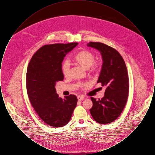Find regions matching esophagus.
I'll use <instances>...</instances> for the list:
<instances>
[{"mask_svg": "<svg viewBox=\"0 0 155 155\" xmlns=\"http://www.w3.org/2000/svg\"><path fill=\"white\" fill-rule=\"evenodd\" d=\"M77 99H78V101H81L82 100H83L84 98V97L82 96H77Z\"/></svg>", "mask_w": 155, "mask_h": 155, "instance_id": "obj_1", "label": "esophagus"}]
</instances>
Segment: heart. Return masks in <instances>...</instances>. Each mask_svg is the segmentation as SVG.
Returning a JSON list of instances; mask_svg holds the SVG:
<instances>
[{
  "label": "heart",
  "instance_id": "b5f03b06",
  "mask_svg": "<svg viewBox=\"0 0 155 155\" xmlns=\"http://www.w3.org/2000/svg\"><path fill=\"white\" fill-rule=\"evenodd\" d=\"M74 59L75 61L84 69L88 70L90 68L91 72L95 71L97 68V67L94 63L95 61V56L88 51H81L76 55ZM61 70L63 74L65 77L68 76L70 71V66L68 60L64 61L61 66ZM84 85H86V84Z\"/></svg>",
  "mask_w": 155,
  "mask_h": 155
}]
</instances>
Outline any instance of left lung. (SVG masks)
Here are the masks:
<instances>
[{
    "instance_id": "1",
    "label": "left lung",
    "mask_w": 155,
    "mask_h": 155,
    "mask_svg": "<svg viewBox=\"0 0 155 155\" xmlns=\"http://www.w3.org/2000/svg\"><path fill=\"white\" fill-rule=\"evenodd\" d=\"M87 46L101 53L103 64L97 82L106 87L99 100L91 97L90 113L98 123L105 124L116 120L123 110L129 92V80L125 61L115 49L101 42H90Z\"/></svg>"
}]
</instances>
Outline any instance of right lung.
<instances>
[{"instance_id":"right-lung-1","label":"right lung","mask_w":155,"mask_h":155,"mask_svg":"<svg viewBox=\"0 0 155 155\" xmlns=\"http://www.w3.org/2000/svg\"><path fill=\"white\" fill-rule=\"evenodd\" d=\"M78 44L45 45L33 55L28 66L26 82L30 102L41 119L51 127L68 124L77 106V96L60 97L55 85L64 79L61 70L64 58Z\"/></svg>"}]
</instances>
